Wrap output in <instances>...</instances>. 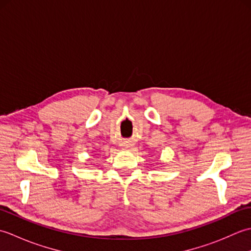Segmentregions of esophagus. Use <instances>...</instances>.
<instances>
[{"instance_id":"obj_1","label":"esophagus","mask_w":251,"mask_h":251,"mask_svg":"<svg viewBox=\"0 0 251 251\" xmlns=\"http://www.w3.org/2000/svg\"><path fill=\"white\" fill-rule=\"evenodd\" d=\"M129 147V143L128 142H126L125 145H124V148H128Z\"/></svg>"}]
</instances>
